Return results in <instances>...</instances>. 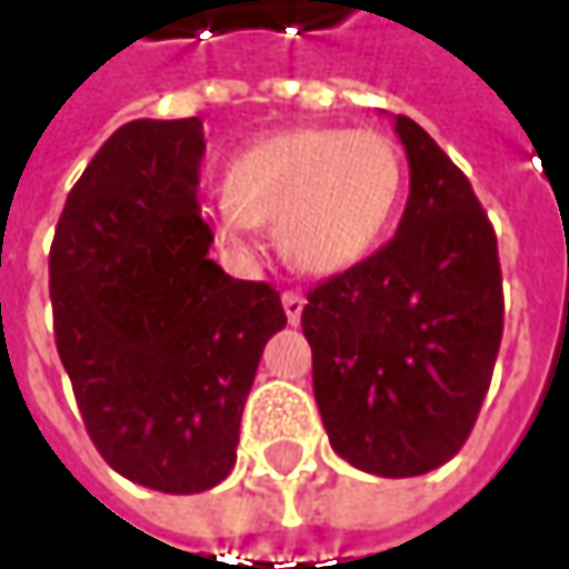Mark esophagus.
I'll return each mask as SVG.
<instances>
[{
	"instance_id": "1",
	"label": "esophagus",
	"mask_w": 569,
	"mask_h": 569,
	"mask_svg": "<svg viewBox=\"0 0 569 569\" xmlns=\"http://www.w3.org/2000/svg\"><path fill=\"white\" fill-rule=\"evenodd\" d=\"M283 309H286V319H289V326H296V322L302 319L306 299H302L299 292H283Z\"/></svg>"
}]
</instances>
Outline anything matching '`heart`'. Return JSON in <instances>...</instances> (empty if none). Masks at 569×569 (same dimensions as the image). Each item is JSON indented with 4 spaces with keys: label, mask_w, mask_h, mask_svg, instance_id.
I'll return each instance as SVG.
<instances>
[{
    "label": "heart",
    "mask_w": 569,
    "mask_h": 569,
    "mask_svg": "<svg viewBox=\"0 0 569 569\" xmlns=\"http://www.w3.org/2000/svg\"><path fill=\"white\" fill-rule=\"evenodd\" d=\"M401 183V151L382 131L289 128L227 164L220 237L243 247L250 227H273L292 270L339 277L376 253L396 220Z\"/></svg>",
    "instance_id": "obj_1"
}]
</instances>
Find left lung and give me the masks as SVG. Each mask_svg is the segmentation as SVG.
Listing matches in <instances>:
<instances>
[{"label":"left lung","mask_w":569,"mask_h":569,"mask_svg":"<svg viewBox=\"0 0 569 569\" xmlns=\"http://www.w3.org/2000/svg\"><path fill=\"white\" fill-rule=\"evenodd\" d=\"M396 237L319 283L302 309L312 392L352 468L415 478L451 461L488 396L505 332L498 237L468 177L411 118Z\"/></svg>","instance_id":"1"}]
</instances>
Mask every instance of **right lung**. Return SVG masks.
<instances>
[{
  "label": "right lung",
  "mask_w": 569,
  "mask_h": 569,
  "mask_svg": "<svg viewBox=\"0 0 569 569\" xmlns=\"http://www.w3.org/2000/svg\"><path fill=\"white\" fill-rule=\"evenodd\" d=\"M200 118L121 124L71 187L49 253L56 346L101 458L134 485L200 495L237 465L270 336V283L207 253Z\"/></svg>",
  "instance_id": "right-lung-1"
}]
</instances>
